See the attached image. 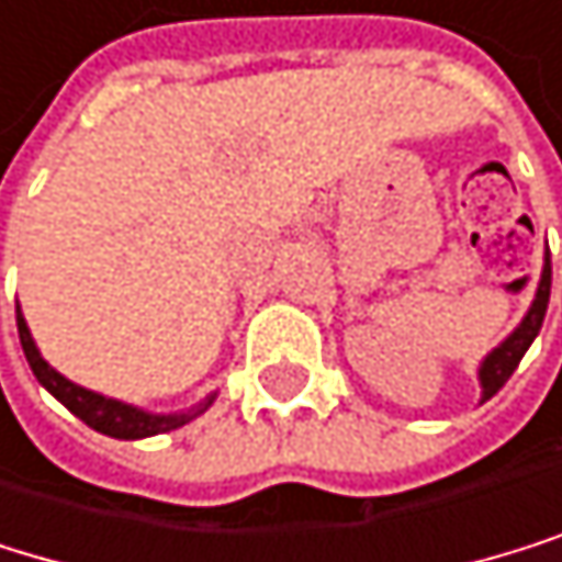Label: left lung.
Returning <instances> with one entry per match:
<instances>
[{"label":"left lung","instance_id":"8db88e82","mask_svg":"<svg viewBox=\"0 0 562 562\" xmlns=\"http://www.w3.org/2000/svg\"><path fill=\"white\" fill-rule=\"evenodd\" d=\"M550 283H553V266H550V252H546V262H542V276H539V286H536V300L529 306V314L522 317V324L515 327L505 341L481 361L477 368V379H481V403L484 398H492L508 379L512 372L519 368L522 355L529 351V345L536 341V334L542 327V317H546V306H550Z\"/></svg>","mask_w":562,"mask_h":562}]
</instances>
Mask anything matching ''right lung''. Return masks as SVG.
Returning a JSON list of instances; mask_svg holds the SVG:
<instances>
[{
	"mask_svg": "<svg viewBox=\"0 0 562 562\" xmlns=\"http://www.w3.org/2000/svg\"><path fill=\"white\" fill-rule=\"evenodd\" d=\"M16 327H20V345H23V355L33 368V375L36 382L47 389L57 403H64L74 416L85 419L91 430L98 434H105V437H115V440H143V437H156V434H170L177 430V426L190 423L194 416H201L211 403H214V395H207L204 403H198L194 409H187V413H146L139 406H128V403H119V398H109V395H101V392H91L85 385H74L70 379H64L57 368H50L47 361H43L36 341H33V334L26 327V317H23V310L16 306Z\"/></svg>",
	"mask_w": 562,
	"mask_h": 562,
	"instance_id": "right-lung-1",
	"label": "right lung"
}]
</instances>
